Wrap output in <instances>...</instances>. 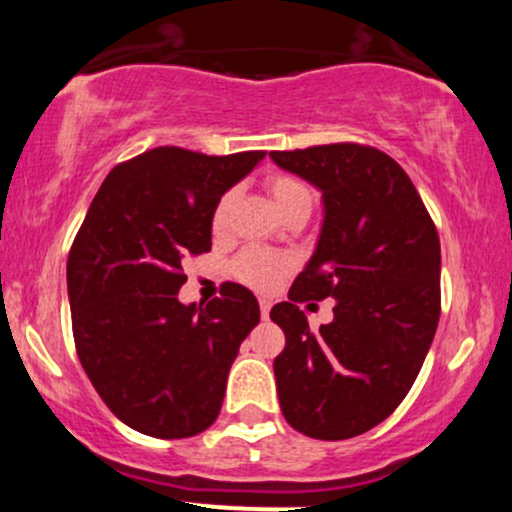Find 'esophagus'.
<instances>
[{"label": "esophagus", "mask_w": 512, "mask_h": 512, "mask_svg": "<svg viewBox=\"0 0 512 512\" xmlns=\"http://www.w3.org/2000/svg\"><path fill=\"white\" fill-rule=\"evenodd\" d=\"M269 310H272V301H269V298H260V315H262V320H267Z\"/></svg>", "instance_id": "esophagus-1"}]
</instances>
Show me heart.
I'll use <instances>...</instances> for the list:
<instances>
[{"instance_id": "b5f03b06", "label": "heart", "mask_w": 512, "mask_h": 512, "mask_svg": "<svg viewBox=\"0 0 512 512\" xmlns=\"http://www.w3.org/2000/svg\"><path fill=\"white\" fill-rule=\"evenodd\" d=\"M269 197L279 209L284 219H291L296 214H310L313 209V190L310 185L296 175L289 173H274L264 180ZM233 209V192L219 197V202L211 209V231L214 236H221L228 228V219H231ZM293 269V260L289 255H279V252H269L260 248H248L233 260V274L238 276L243 284L252 286V289L269 291L284 279Z\"/></svg>"}]
</instances>
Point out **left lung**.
I'll return each instance as SVG.
<instances>
[{
    "label": "left lung",
    "instance_id": "obj_1",
    "mask_svg": "<svg viewBox=\"0 0 512 512\" xmlns=\"http://www.w3.org/2000/svg\"><path fill=\"white\" fill-rule=\"evenodd\" d=\"M322 192L325 221L289 301L274 358L286 421L317 440L361 436L395 411L419 375L440 317V240L414 182L383 151L325 144L269 154ZM334 297L320 333L297 303Z\"/></svg>",
    "mask_w": 512,
    "mask_h": 512
}]
</instances>
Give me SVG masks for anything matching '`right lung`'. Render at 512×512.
I'll use <instances>...</instances> for the list:
<instances>
[{
  "label": "right lung",
  "instance_id": "right-lung-1",
  "mask_svg": "<svg viewBox=\"0 0 512 512\" xmlns=\"http://www.w3.org/2000/svg\"><path fill=\"white\" fill-rule=\"evenodd\" d=\"M262 158L158 146L110 170L88 207L67 260L76 354L134 431L190 438L219 416L260 305L231 281L207 305L180 303L182 262L211 250V209Z\"/></svg>",
  "mask_w": 512,
  "mask_h": 512
}]
</instances>
